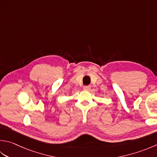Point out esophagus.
Instances as JSON below:
<instances>
[{"label": "esophagus", "instance_id": "34e87169", "mask_svg": "<svg viewBox=\"0 0 157 157\" xmlns=\"http://www.w3.org/2000/svg\"><path fill=\"white\" fill-rule=\"evenodd\" d=\"M90 88H91L90 86H84V89L85 90H90Z\"/></svg>", "mask_w": 157, "mask_h": 157}]
</instances>
